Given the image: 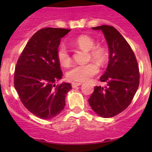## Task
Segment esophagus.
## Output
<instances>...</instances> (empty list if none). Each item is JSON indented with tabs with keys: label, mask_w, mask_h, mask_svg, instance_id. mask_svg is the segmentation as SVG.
<instances>
[{
	"label": "esophagus",
	"mask_w": 152,
	"mask_h": 152,
	"mask_svg": "<svg viewBox=\"0 0 152 152\" xmlns=\"http://www.w3.org/2000/svg\"><path fill=\"white\" fill-rule=\"evenodd\" d=\"M80 85H81V83H77V82L72 83V87L73 88H76V87H77V86H80Z\"/></svg>",
	"instance_id": "1"
}]
</instances>
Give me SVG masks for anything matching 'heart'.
Instances as JSON below:
<instances>
[{
	"label": "heart",
	"instance_id": "heart-1",
	"mask_svg": "<svg viewBox=\"0 0 152 152\" xmlns=\"http://www.w3.org/2000/svg\"><path fill=\"white\" fill-rule=\"evenodd\" d=\"M75 44L80 49L90 51L89 54L93 59L100 64H103L107 61L108 54L105 48L102 46H95V41L91 36L81 35L75 40ZM57 58L60 64L67 66L71 62V56L64 44H61L57 50ZM99 71L96 63L91 62L86 64H76L70 68L67 72V78L72 81L83 82L88 80L91 77L97 74Z\"/></svg>",
	"mask_w": 152,
	"mask_h": 152
}]
</instances>
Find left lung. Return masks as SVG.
I'll list each match as a JSON object with an SVG mask.
<instances>
[{
	"mask_svg": "<svg viewBox=\"0 0 152 152\" xmlns=\"http://www.w3.org/2000/svg\"><path fill=\"white\" fill-rule=\"evenodd\" d=\"M92 29L103 32L110 57L107 70L100 78L107 85L95 87L88 101L97 115L113 117L129 107L139 88V66L133 51L117 29L107 25Z\"/></svg>",
	"mask_w": 152,
	"mask_h": 152,
	"instance_id": "left-lung-1",
	"label": "left lung"
}]
</instances>
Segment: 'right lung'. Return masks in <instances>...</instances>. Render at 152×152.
Masks as SVG:
<instances>
[{"label":"right lung","instance_id":"obj_1","mask_svg":"<svg viewBox=\"0 0 152 152\" xmlns=\"http://www.w3.org/2000/svg\"><path fill=\"white\" fill-rule=\"evenodd\" d=\"M71 29L44 28L30 38L17 61L14 88L28 110L43 119L54 118L65 106L69 83H55L61 79L57 50L61 38Z\"/></svg>","mask_w":152,"mask_h":152}]
</instances>
